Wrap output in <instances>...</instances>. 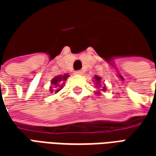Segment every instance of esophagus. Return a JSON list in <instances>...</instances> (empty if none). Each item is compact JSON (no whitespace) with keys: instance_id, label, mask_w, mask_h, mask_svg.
I'll list each match as a JSON object with an SVG mask.
<instances>
[{"instance_id":"obj_1","label":"esophagus","mask_w":156,"mask_h":156,"mask_svg":"<svg viewBox=\"0 0 156 156\" xmlns=\"http://www.w3.org/2000/svg\"><path fill=\"white\" fill-rule=\"evenodd\" d=\"M75 73H76V74L81 75V74H83V71H82V70H78V71L75 72Z\"/></svg>"}]
</instances>
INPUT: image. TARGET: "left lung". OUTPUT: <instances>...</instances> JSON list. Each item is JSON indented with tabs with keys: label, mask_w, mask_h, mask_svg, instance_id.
I'll use <instances>...</instances> for the list:
<instances>
[{
	"label": "left lung",
	"mask_w": 156,
	"mask_h": 156,
	"mask_svg": "<svg viewBox=\"0 0 156 156\" xmlns=\"http://www.w3.org/2000/svg\"><path fill=\"white\" fill-rule=\"evenodd\" d=\"M94 79H95V83H96V87H99L100 86V80H101V78L100 77H98V76H94ZM101 90H104V91H105L106 90V87L105 86H104L103 88H102ZM98 94H99L100 93L99 92H98L97 93Z\"/></svg>",
	"instance_id": "left-lung-1"
}]
</instances>
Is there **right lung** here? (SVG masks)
I'll return each instance as SVG.
<instances>
[{
	"instance_id": "obj_1",
	"label": "right lung",
	"mask_w": 156,
	"mask_h": 156,
	"mask_svg": "<svg viewBox=\"0 0 156 156\" xmlns=\"http://www.w3.org/2000/svg\"><path fill=\"white\" fill-rule=\"evenodd\" d=\"M68 77H69V76H68L67 73H65L64 75L57 76V77H55L54 78H52L51 83L55 89L53 90L52 87H51V88H50V92H51V93H55V94H57L58 92L60 91V89H61L62 87V84H63L62 83L64 81H66Z\"/></svg>"
}]
</instances>
